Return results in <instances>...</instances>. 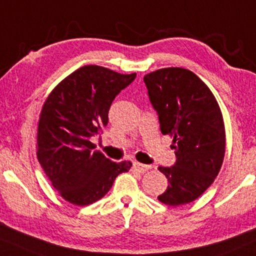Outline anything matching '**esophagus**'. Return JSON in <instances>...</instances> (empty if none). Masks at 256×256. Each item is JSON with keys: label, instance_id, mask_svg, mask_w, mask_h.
Here are the masks:
<instances>
[{"label": "esophagus", "instance_id": "obj_1", "mask_svg": "<svg viewBox=\"0 0 256 256\" xmlns=\"http://www.w3.org/2000/svg\"><path fill=\"white\" fill-rule=\"evenodd\" d=\"M150 168V166L148 164H143V163H140V162H134V169L138 173H144V172H146L148 169Z\"/></svg>", "mask_w": 256, "mask_h": 256}]
</instances>
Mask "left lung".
<instances>
[{
	"label": "left lung",
	"mask_w": 256,
	"mask_h": 256,
	"mask_svg": "<svg viewBox=\"0 0 256 256\" xmlns=\"http://www.w3.org/2000/svg\"><path fill=\"white\" fill-rule=\"evenodd\" d=\"M163 134L173 137L175 163L158 167L168 187L158 196L169 206L188 204L205 192L220 173L226 131L214 94L196 74L166 68L144 76Z\"/></svg>",
	"instance_id": "left-lung-1"
}]
</instances>
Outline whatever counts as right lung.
I'll return each instance as SVG.
<instances>
[{
    "mask_svg": "<svg viewBox=\"0 0 256 256\" xmlns=\"http://www.w3.org/2000/svg\"><path fill=\"white\" fill-rule=\"evenodd\" d=\"M136 74L84 66L64 78L46 98L38 125V161L52 186L66 202L86 206L110 190L130 162H112L93 152L90 138L108 124V110Z\"/></svg>",
    "mask_w": 256,
    "mask_h": 256,
    "instance_id": "obj_1",
    "label": "right lung"
}]
</instances>
